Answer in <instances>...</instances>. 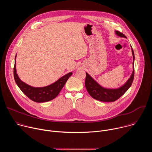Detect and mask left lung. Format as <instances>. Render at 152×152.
Here are the masks:
<instances>
[{
  "mask_svg": "<svg viewBox=\"0 0 152 152\" xmlns=\"http://www.w3.org/2000/svg\"><path fill=\"white\" fill-rule=\"evenodd\" d=\"M115 34L120 37L126 38V37L119 31H115ZM133 55V72L129 79L122 86L117 88H107L100 85L88 73L86 72L85 87L89 94L94 99L104 102H112L117 100L122 96L131 87L134 77V61L135 55L133 49L131 46Z\"/></svg>",
  "mask_w": 152,
  "mask_h": 152,
  "instance_id": "obj_1",
  "label": "left lung"
}]
</instances>
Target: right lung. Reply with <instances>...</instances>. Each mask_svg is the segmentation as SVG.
<instances>
[{
	"mask_svg": "<svg viewBox=\"0 0 152 152\" xmlns=\"http://www.w3.org/2000/svg\"><path fill=\"white\" fill-rule=\"evenodd\" d=\"M16 56L14 67V77L19 88L31 100L38 102H46L55 99L60 93L62 88L73 73L70 72L60 77L54 83L42 87H34L21 80L16 71Z\"/></svg>",
	"mask_w": 152,
	"mask_h": 152,
	"instance_id": "obj_1",
	"label": "right lung"
}]
</instances>
